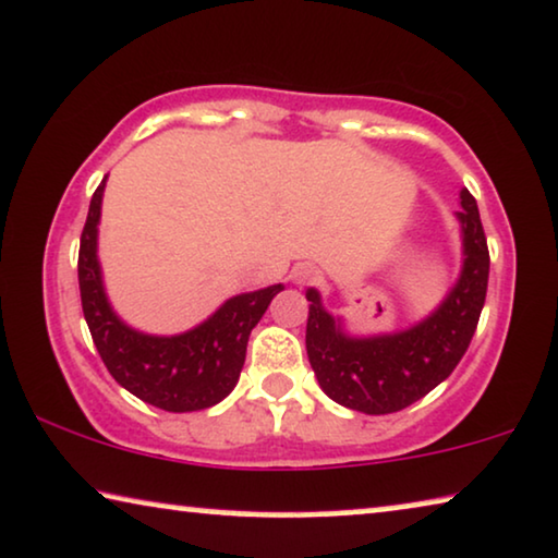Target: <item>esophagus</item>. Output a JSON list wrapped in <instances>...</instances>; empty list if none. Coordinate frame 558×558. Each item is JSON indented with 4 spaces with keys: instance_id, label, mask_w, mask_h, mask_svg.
<instances>
[{
    "instance_id": "esophagus-1",
    "label": "esophagus",
    "mask_w": 558,
    "mask_h": 558,
    "mask_svg": "<svg viewBox=\"0 0 558 558\" xmlns=\"http://www.w3.org/2000/svg\"><path fill=\"white\" fill-rule=\"evenodd\" d=\"M292 277H294V281H296V284H312V281H317L319 279V271L317 269H314V266H296V269H294V274H292Z\"/></svg>"
}]
</instances>
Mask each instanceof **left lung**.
Segmentation results:
<instances>
[{"label": "left lung", "mask_w": 558, "mask_h": 558, "mask_svg": "<svg viewBox=\"0 0 558 558\" xmlns=\"http://www.w3.org/2000/svg\"><path fill=\"white\" fill-rule=\"evenodd\" d=\"M460 271L430 314L405 329L354 335L342 317L306 289V354L327 398L365 415L413 405L453 373L478 325L488 289V246L481 214L468 189L460 191Z\"/></svg>", "instance_id": "left-lung-1"}]
</instances>
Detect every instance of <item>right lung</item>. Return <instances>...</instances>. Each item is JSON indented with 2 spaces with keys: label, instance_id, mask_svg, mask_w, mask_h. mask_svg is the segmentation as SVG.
Segmentation results:
<instances>
[{
  "label": "right lung",
  "instance_id": "right-lung-1",
  "mask_svg": "<svg viewBox=\"0 0 558 558\" xmlns=\"http://www.w3.org/2000/svg\"><path fill=\"white\" fill-rule=\"evenodd\" d=\"M105 183L108 175L93 193L77 262L93 342L116 383L148 405L168 413L211 408L236 387L248 335L284 284L229 296L204 322L179 335H150L128 325L110 302L98 256Z\"/></svg>",
  "mask_w": 558,
  "mask_h": 558
}]
</instances>
